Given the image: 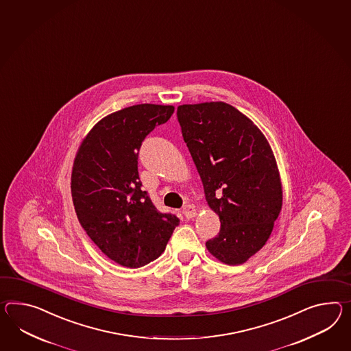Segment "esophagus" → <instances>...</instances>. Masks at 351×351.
I'll use <instances>...</instances> for the list:
<instances>
[{"mask_svg": "<svg viewBox=\"0 0 351 351\" xmlns=\"http://www.w3.org/2000/svg\"><path fill=\"white\" fill-rule=\"evenodd\" d=\"M182 213H184V215H185L188 219H190V218H194V217L197 215V210H195L194 206L188 204V206H185L182 208Z\"/></svg>", "mask_w": 351, "mask_h": 351, "instance_id": "1", "label": "esophagus"}]
</instances>
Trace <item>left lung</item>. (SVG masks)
<instances>
[{"label": "left lung", "instance_id": "left-lung-1", "mask_svg": "<svg viewBox=\"0 0 351 351\" xmlns=\"http://www.w3.org/2000/svg\"><path fill=\"white\" fill-rule=\"evenodd\" d=\"M178 119L221 231L208 251L227 265L265 245L282 210L280 175L261 130L230 104L180 105Z\"/></svg>", "mask_w": 351, "mask_h": 351}]
</instances>
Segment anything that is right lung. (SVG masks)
<instances>
[{
    "mask_svg": "<svg viewBox=\"0 0 351 351\" xmlns=\"http://www.w3.org/2000/svg\"><path fill=\"white\" fill-rule=\"evenodd\" d=\"M172 105L139 104L105 117L78 148L71 191L78 221L117 264L147 265L165 251L180 219L156 209L138 175L145 138L171 118Z\"/></svg>",
    "mask_w": 351,
    "mask_h": 351,
    "instance_id": "right-lung-1",
    "label": "right lung"
}]
</instances>
